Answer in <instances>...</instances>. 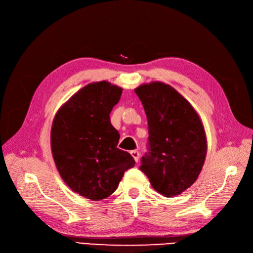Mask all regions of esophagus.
Masks as SVG:
<instances>
[{
	"instance_id": "34e87169",
	"label": "esophagus",
	"mask_w": 253,
	"mask_h": 253,
	"mask_svg": "<svg viewBox=\"0 0 253 253\" xmlns=\"http://www.w3.org/2000/svg\"><path fill=\"white\" fill-rule=\"evenodd\" d=\"M131 155H132V156H133V158L135 159V162H136V163H138V160H139V156H140L139 152H138V151H136V150H134V151H131Z\"/></svg>"
}]
</instances>
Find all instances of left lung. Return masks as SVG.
<instances>
[{
	"mask_svg": "<svg viewBox=\"0 0 253 253\" xmlns=\"http://www.w3.org/2000/svg\"><path fill=\"white\" fill-rule=\"evenodd\" d=\"M147 114L149 154L140 170L166 197L181 194L196 181L207 155V138L200 115L169 84L143 83L135 88Z\"/></svg>",
	"mask_w": 253,
	"mask_h": 253,
	"instance_id": "left-lung-1",
	"label": "left lung"
}]
</instances>
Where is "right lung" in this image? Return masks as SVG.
<instances>
[{
  "label": "right lung",
  "mask_w": 253,
  "mask_h": 253,
  "mask_svg": "<svg viewBox=\"0 0 253 253\" xmlns=\"http://www.w3.org/2000/svg\"><path fill=\"white\" fill-rule=\"evenodd\" d=\"M121 94V87L108 81L91 82L68 99L52 121L57 170L74 192L90 201L113 194L135 165L129 153L117 148L120 135L110 119Z\"/></svg>",
  "instance_id": "add662e5"
}]
</instances>
